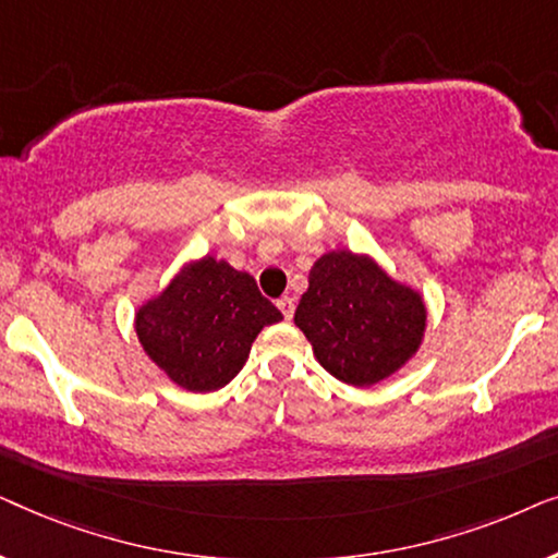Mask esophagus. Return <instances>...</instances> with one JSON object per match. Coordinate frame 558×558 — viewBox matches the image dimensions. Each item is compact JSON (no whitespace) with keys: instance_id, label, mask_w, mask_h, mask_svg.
<instances>
[{"instance_id":"obj_1","label":"esophagus","mask_w":558,"mask_h":558,"mask_svg":"<svg viewBox=\"0 0 558 558\" xmlns=\"http://www.w3.org/2000/svg\"><path fill=\"white\" fill-rule=\"evenodd\" d=\"M277 307L281 310V315H284V319H292L294 317V300H292V296H281V300L277 302Z\"/></svg>"}]
</instances>
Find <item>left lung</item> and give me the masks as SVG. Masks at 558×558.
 Masks as SVG:
<instances>
[{
	"instance_id": "left-lung-1",
	"label": "left lung",
	"mask_w": 558,
	"mask_h": 558,
	"mask_svg": "<svg viewBox=\"0 0 558 558\" xmlns=\"http://www.w3.org/2000/svg\"><path fill=\"white\" fill-rule=\"evenodd\" d=\"M294 325L330 376L373 386L416 353L426 310L414 289L393 281L368 256L332 251L312 266Z\"/></svg>"
}]
</instances>
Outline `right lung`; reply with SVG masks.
Segmentation results:
<instances>
[{
  "label": "right lung",
  "instance_id": "1",
  "mask_svg": "<svg viewBox=\"0 0 558 558\" xmlns=\"http://www.w3.org/2000/svg\"><path fill=\"white\" fill-rule=\"evenodd\" d=\"M279 319L281 312L258 292L254 277L205 256L136 312V335L174 384L208 393L243 368L262 327Z\"/></svg>",
  "mask_w": 558,
  "mask_h": 558
}]
</instances>
